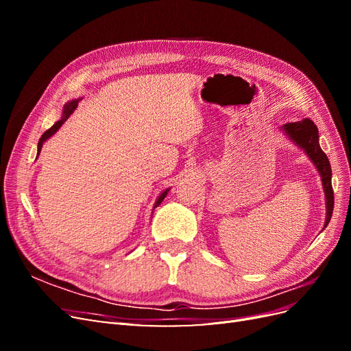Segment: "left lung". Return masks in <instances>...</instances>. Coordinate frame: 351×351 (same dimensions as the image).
<instances>
[{"label": "left lung", "instance_id": "1", "mask_svg": "<svg viewBox=\"0 0 351 351\" xmlns=\"http://www.w3.org/2000/svg\"><path fill=\"white\" fill-rule=\"evenodd\" d=\"M280 130L289 137V139L309 156L312 164L315 165L316 171L321 176V182L325 193V208H326V217H325V226L326 228L328 222L331 221L332 210H334V192L331 184V164L328 161V156L324 154L319 146V132L315 123L309 119H303L294 123H287L280 127Z\"/></svg>", "mask_w": 351, "mask_h": 351}]
</instances>
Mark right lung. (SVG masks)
I'll list each match as a JSON object with an SVG mask.
<instances>
[{
  "instance_id": "1",
  "label": "right lung",
  "mask_w": 351,
  "mask_h": 351,
  "mask_svg": "<svg viewBox=\"0 0 351 351\" xmlns=\"http://www.w3.org/2000/svg\"><path fill=\"white\" fill-rule=\"evenodd\" d=\"M82 98H79V99H71V101H69L66 105H64V108H62V114H61V119L58 120V121H56V124L54 125H52L51 127V129L49 130H47L44 134H42L40 136V139H39V142H38V155H36V158L39 156V154H40V149H42V145H44L48 139H49V137L52 136V134H56L57 132H58V129H60V127L62 125V124H64L66 121H67V119H69V117L74 112V110H76L77 108V104H79V101H80ZM168 192H169V189H165L164 190V192L161 193V195H159L158 196V199L155 200V205H154V209L156 208V206H159V205H161V202L165 199V196L168 195Z\"/></svg>"
}]
</instances>
